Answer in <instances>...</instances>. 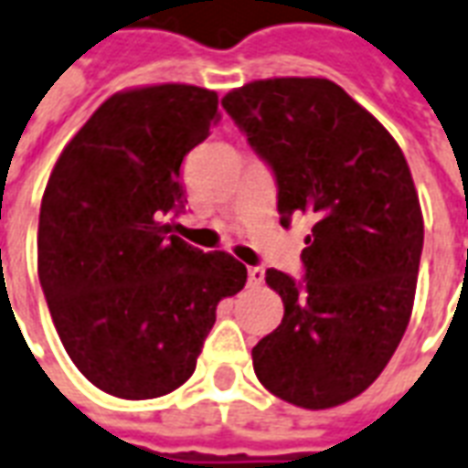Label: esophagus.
Segmentation results:
<instances>
[{
  "instance_id": "esophagus-1",
  "label": "esophagus",
  "mask_w": 468,
  "mask_h": 468,
  "mask_svg": "<svg viewBox=\"0 0 468 468\" xmlns=\"http://www.w3.org/2000/svg\"><path fill=\"white\" fill-rule=\"evenodd\" d=\"M247 276H249V286H261V283H263V269H261V266H249Z\"/></svg>"
}]
</instances>
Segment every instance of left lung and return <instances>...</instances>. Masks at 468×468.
I'll return each mask as SVG.
<instances>
[{"instance_id":"8db88e82","label":"left lung","mask_w":468,"mask_h":468,"mask_svg":"<svg viewBox=\"0 0 468 468\" xmlns=\"http://www.w3.org/2000/svg\"><path fill=\"white\" fill-rule=\"evenodd\" d=\"M224 111L279 185L281 224L305 214L303 281L269 269L283 321L251 350L271 395L328 410L378 380L405 335L424 221L412 172L375 115L328 79L234 88Z\"/></svg>"}]
</instances>
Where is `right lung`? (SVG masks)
<instances>
[{"mask_svg": "<svg viewBox=\"0 0 468 468\" xmlns=\"http://www.w3.org/2000/svg\"><path fill=\"white\" fill-rule=\"evenodd\" d=\"M187 83L105 101L58 154L38 214V281L66 353L122 399L192 378L221 298L247 283L227 251L205 254L167 224L185 209L182 160L219 121Z\"/></svg>", "mask_w": 468, "mask_h": 468, "instance_id": "right-lung-1", "label": "right lung"}]
</instances>
